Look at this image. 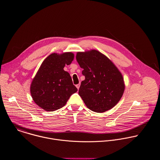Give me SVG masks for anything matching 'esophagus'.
<instances>
[{"mask_svg":"<svg viewBox=\"0 0 160 160\" xmlns=\"http://www.w3.org/2000/svg\"><path fill=\"white\" fill-rule=\"evenodd\" d=\"M80 84H77V85H76V87L77 88V89H78V90L79 89V88H80Z\"/></svg>","mask_w":160,"mask_h":160,"instance_id":"34e87169","label":"esophagus"}]
</instances>
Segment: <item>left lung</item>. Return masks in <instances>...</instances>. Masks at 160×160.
I'll return each mask as SVG.
<instances>
[{"label": "left lung", "instance_id": "1", "mask_svg": "<svg viewBox=\"0 0 160 160\" xmlns=\"http://www.w3.org/2000/svg\"><path fill=\"white\" fill-rule=\"evenodd\" d=\"M76 59L83 70L78 94L86 106L96 112L112 108L124 91L121 73L106 56L96 50L77 52Z\"/></svg>", "mask_w": 160, "mask_h": 160}]
</instances>
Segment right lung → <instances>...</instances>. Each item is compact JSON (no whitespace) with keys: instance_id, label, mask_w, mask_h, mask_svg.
<instances>
[{"instance_id":"1","label":"right lung","mask_w":160,"mask_h":160,"mask_svg":"<svg viewBox=\"0 0 160 160\" xmlns=\"http://www.w3.org/2000/svg\"><path fill=\"white\" fill-rule=\"evenodd\" d=\"M72 52L53 53L42 62L30 87L34 102L47 111H54L65 105L70 96L77 92L70 74L64 67L71 64Z\"/></svg>"}]
</instances>
